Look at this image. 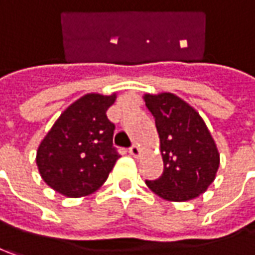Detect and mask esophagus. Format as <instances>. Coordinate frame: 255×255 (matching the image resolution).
I'll list each match as a JSON object with an SVG mask.
<instances>
[{"instance_id":"34e87169","label":"esophagus","mask_w":255,"mask_h":255,"mask_svg":"<svg viewBox=\"0 0 255 255\" xmlns=\"http://www.w3.org/2000/svg\"><path fill=\"white\" fill-rule=\"evenodd\" d=\"M128 151H129V154H131L132 157H138V156H140V153H141V151H140V147H138V145H135V144H132V145L129 147V150H128Z\"/></svg>"}]
</instances>
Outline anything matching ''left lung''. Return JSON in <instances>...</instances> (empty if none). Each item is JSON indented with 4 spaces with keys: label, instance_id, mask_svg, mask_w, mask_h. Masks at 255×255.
Instances as JSON below:
<instances>
[{
    "label": "left lung",
    "instance_id": "obj_1",
    "mask_svg": "<svg viewBox=\"0 0 255 255\" xmlns=\"http://www.w3.org/2000/svg\"><path fill=\"white\" fill-rule=\"evenodd\" d=\"M145 107L156 120L164 163L161 176L145 180L166 201L193 199L214 182L218 167L215 141L201 115L173 94L145 95Z\"/></svg>",
    "mask_w": 255,
    "mask_h": 255
}]
</instances>
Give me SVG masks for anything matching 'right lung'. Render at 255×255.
I'll list each match as a JSON object with an SVG mask.
<instances>
[{
  "instance_id": "1",
  "label": "right lung",
  "mask_w": 255,
  "mask_h": 255,
  "mask_svg": "<svg viewBox=\"0 0 255 255\" xmlns=\"http://www.w3.org/2000/svg\"><path fill=\"white\" fill-rule=\"evenodd\" d=\"M115 95L88 94L59 117L37 150V167L43 180L56 192L86 196L104 185L115 161V124L107 111Z\"/></svg>"
}]
</instances>
